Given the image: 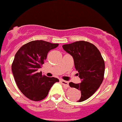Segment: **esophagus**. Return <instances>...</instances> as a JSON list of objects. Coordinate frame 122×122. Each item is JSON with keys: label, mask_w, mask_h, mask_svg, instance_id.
<instances>
[{"label": "esophagus", "mask_w": 122, "mask_h": 122, "mask_svg": "<svg viewBox=\"0 0 122 122\" xmlns=\"http://www.w3.org/2000/svg\"><path fill=\"white\" fill-rule=\"evenodd\" d=\"M60 82L62 83V84L64 85L65 86H66V87H69L68 82V81H64V80H61V81H60Z\"/></svg>", "instance_id": "esophagus-1"}]
</instances>
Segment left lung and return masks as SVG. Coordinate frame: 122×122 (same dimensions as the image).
Listing matches in <instances>:
<instances>
[{"mask_svg": "<svg viewBox=\"0 0 122 122\" xmlns=\"http://www.w3.org/2000/svg\"><path fill=\"white\" fill-rule=\"evenodd\" d=\"M63 49L74 59L77 75L81 79L79 84L70 82L71 87L81 90L78 102L90 98L98 90L104 79L105 65L100 51L93 44L79 41L62 46Z\"/></svg>", "mask_w": 122, "mask_h": 122, "instance_id": "left-lung-1", "label": "left lung"}]
</instances>
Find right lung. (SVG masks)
I'll return each instance as SVG.
<instances>
[{
  "mask_svg": "<svg viewBox=\"0 0 122 122\" xmlns=\"http://www.w3.org/2000/svg\"><path fill=\"white\" fill-rule=\"evenodd\" d=\"M58 46L43 40L32 41L23 45L15 54L11 65L14 78L20 91L30 100H43L54 84L59 81L57 78L38 73L49 51Z\"/></svg>",
  "mask_w": 122,
  "mask_h": 122,
  "instance_id": "right-lung-1",
  "label": "right lung"
}]
</instances>
